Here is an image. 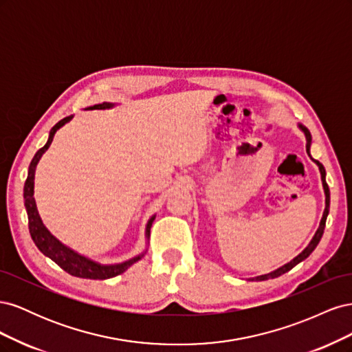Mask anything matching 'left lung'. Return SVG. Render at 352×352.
I'll return each mask as SVG.
<instances>
[{"label": "left lung", "mask_w": 352, "mask_h": 352, "mask_svg": "<svg viewBox=\"0 0 352 352\" xmlns=\"http://www.w3.org/2000/svg\"><path fill=\"white\" fill-rule=\"evenodd\" d=\"M298 127H300V129H301V131L304 132V135H305V140H307V145H305V148H307V154L310 155L311 133H310V131H308L307 127H305V126H302V124H298ZM310 157H311V155H310ZM311 160H313V162L318 166V170H320V175H322V184H323L324 197H326V207H324V211H323V217H322V220H320V226H318V229H317V232L314 233V236H313V239L310 241V243L307 245V248H305L301 254H298L294 260H291L289 263H286L285 265H282V267L276 269V270H273V272H270V273H267V274L257 276V278H252V279H250V280H267V279L279 278V276H282L283 273H286V272H289L291 269H294L298 263L304 261V260L308 257V255H310V254L316 250V247L318 245V242H320V239H322V236H323V232H324V226H326V219H327V214H329L330 192H329V186H327V184H326V170H324L323 164H322L320 162H317V160H314V158H311Z\"/></svg>", "instance_id": "left-lung-1"}]
</instances>
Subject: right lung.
<instances>
[{"label": "right lung", "mask_w": 352, "mask_h": 352, "mask_svg": "<svg viewBox=\"0 0 352 352\" xmlns=\"http://www.w3.org/2000/svg\"><path fill=\"white\" fill-rule=\"evenodd\" d=\"M116 104L113 102H102V104H95L92 107H88L87 110H105V109H113ZM73 119V116H67L65 119L60 120L57 124L52 126V129L50 131V136L47 144L41 148V150L36 151V154L32 158V162L29 164V170H28V179L25 182V188H23V198H25V207L28 211V219H29V232L30 236L34 239L35 245L38 247V250L50 257L56 264H58L60 267L67 272L72 276H76V278H82V279H98V280H104V279H110L114 278L117 274H122L123 272H126L127 269L131 267L132 264H135L138 260H141L144 257V254L146 252V250L136 255V257L119 263V264H100L97 261H94L85 255L76 252L74 250L69 248L67 245L61 243L52 233L45 228L44 223L41 220V216L36 208V202L34 198V182H35V170L36 166L39 163V160L44 154L51 142L52 138H54L56 132L60 129V127L65 126L66 123H69ZM155 216H153L146 223V229H145V238L150 239V230L153 226Z\"/></svg>", "instance_id": "add662e5"}]
</instances>
